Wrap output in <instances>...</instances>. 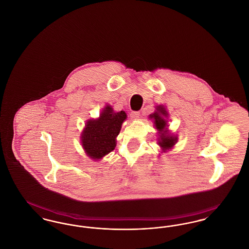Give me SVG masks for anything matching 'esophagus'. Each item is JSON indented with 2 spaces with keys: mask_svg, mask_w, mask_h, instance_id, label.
<instances>
[{
  "mask_svg": "<svg viewBox=\"0 0 249 249\" xmlns=\"http://www.w3.org/2000/svg\"><path fill=\"white\" fill-rule=\"evenodd\" d=\"M139 116H140V112H138V111H133L130 113L131 119H137Z\"/></svg>",
  "mask_w": 249,
  "mask_h": 249,
  "instance_id": "esophagus-1",
  "label": "esophagus"
}]
</instances>
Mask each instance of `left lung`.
Here are the masks:
<instances>
[{"instance_id":"1","label":"left lung","mask_w":249,"mask_h":249,"mask_svg":"<svg viewBox=\"0 0 249 249\" xmlns=\"http://www.w3.org/2000/svg\"><path fill=\"white\" fill-rule=\"evenodd\" d=\"M162 116L167 117V112H166L165 108L161 106L158 107L157 108V112L153 113L152 115H150L151 119H154V124L156 128L159 130H160V139H159V144L162 147L163 150L169 149L171 147H173V145H175V143L178 141L177 137H174L173 135L168 134L167 130H166V120L162 118Z\"/></svg>"}]
</instances>
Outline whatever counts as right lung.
I'll list each match as a JSON object with an SVG mask.
<instances>
[{"mask_svg": "<svg viewBox=\"0 0 249 249\" xmlns=\"http://www.w3.org/2000/svg\"><path fill=\"white\" fill-rule=\"evenodd\" d=\"M126 118L124 111L114 113L113 108L107 106L99 119L89 120L81 135V143L87 154L99 160L113 151L117 144L116 137Z\"/></svg>", "mask_w": 249, "mask_h": 249, "instance_id": "right-lung-1", "label": "right lung"}]
</instances>
